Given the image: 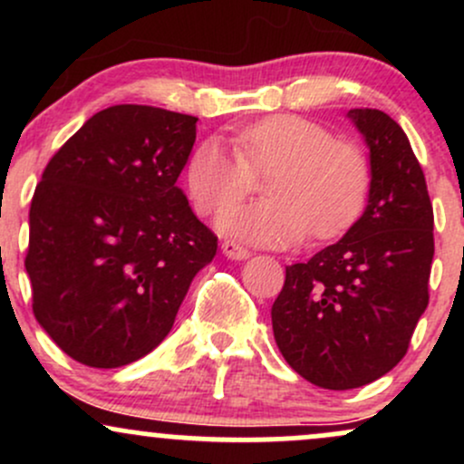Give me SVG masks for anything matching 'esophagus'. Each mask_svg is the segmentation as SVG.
Wrapping results in <instances>:
<instances>
[{
    "label": "esophagus",
    "instance_id": "1",
    "mask_svg": "<svg viewBox=\"0 0 464 464\" xmlns=\"http://www.w3.org/2000/svg\"><path fill=\"white\" fill-rule=\"evenodd\" d=\"M222 253H225L228 259H237V262H242V259H246L250 255L248 248L239 246L233 239H225V242H222Z\"/></svg>",
    "mask_w": 464,
    "mask_h": 464
}]
</instances>
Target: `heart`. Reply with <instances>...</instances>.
<instances>
[{
	"label": "heart",
	"mask_w": 464,
	"mask_h": 464,
	"mask_svg": "<svg viewBox=\"0 0 464 464\" xmlns=\"http://www.w3.org/2000/svg\"><path fill=\"white\" fill-rule=\"evenodd\" d=\"M233 146L207 137L188 159V188L200 214H214L269 172L268 199L227 208L220 231L259 246H287L312 231L332 239L358 220L371 188V165L355 143L334 140L301 115H270L233 132Z\"/></svg>",
	"instance_id": "1"
}]
</instances>
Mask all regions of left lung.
I'll use <instances>...</instances> for the list:
<instances>
[{
  "label": "left lung",
  "instance_id": "left-lung-1",
  "mask_svg": "<svg viewBox=\"0 0 464 464\" xmlns=\"http://www.w3.org/2000/svg\"><path fill=\"white\" fill-rule=\"evenodd\" d=\"M369 146L371 188L340 242L285 268L273 303L276 347L312 384H371L406 355L428 307L434 211L406 132L377 109H351Z\"/></svg>",
  "mask_w": 464,
  "mask_h": 464
}]
</instances>
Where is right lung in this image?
I'll return each mask as SVG.
<instances>
[{
    "instance_id": "obj_1",
    "label": "right lung",
    "mask_w": 464,
    "mask_h": 464,
    "mask_svg": "<svg viewBox=\"0 0 464 464\" xmlns=\"http://www.w3.org/2000/svg\"><path fill=\"white\" fill-rule=\"evenodd\" d=\"M198 117L117 104L47 163L30 205L32 312L69 358L117 369L169 334L218 237L177 180Z\"/></svg>"
}]
</instances>
